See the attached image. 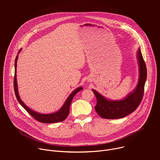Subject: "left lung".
Returning a JSON list of instances; mask_svg holds the SVG:
<instances>
[{"label":"left lung","mask_w":160,"mask_h":160,"mask_svg":"<svg viewBox=\"0 0 160 160\" xmlns=\"http://www.w3.org/2000/svg\"><path fill=\"white\" fill-rule=\"evenodd\" d=\"M139 65V80L136 88L125 99L121 101H112L106 99L96 90H92L96 98L97 104L95 109L102 118H122L133 112L138 108L143 98L144 85L147 78V69L141 49L138 52Z\"/></svg>","instance_id":"obj_1"}]
</instances>
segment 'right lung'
<instances>
[{"label":"right lung","instance_id":"1","mask_svg":"<svg viewBox=\"0 0 160 160\" xmlns=\"http://www.w3.org/2000/svg\"><path fill=\"white\" fill-rule=\"evenodd\" d=\"M21 49L19 50V51ZM18 56L15 59V72H14V89L16 97L17 98V100L19 102V104L23 107L26 111L30 114V115L36 120H37L39 122L43 123H58L62 122L69 115L70 112V106L71 104V102L72 101V99L73 97L76 95L77 92H78L80 90H82L83 88L82 87H78L76 90H75L70 95L68 98L66 99V102L63 104L62 107L56 112L52 113V114H48V115H43V114H40L38 112H37L35 111H32L29 108H28L22 101L20 99V98L18 94V85H17V81H16V64H17V59H18Z\"/></svg>","mask_w":160,"mask_h":160}]
</instances>
